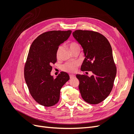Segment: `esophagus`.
I'll use <instances>...</instances> for the list:
<instances>
[{"label":"esophagus","instance_id":"34e87169","mask_svg":"<svg viewBox=\"0 0 134 134\" xmlns=\"http://www.w3.org/2000/svg\"><path fill=\"white\" fill-rule=\"evenodd\" d=\"M75 76V75H74V74H70V75H69V76H70V79H72V78H74Z\"/></svg>","mask_w":134,"mask_h":134}]
</instances>
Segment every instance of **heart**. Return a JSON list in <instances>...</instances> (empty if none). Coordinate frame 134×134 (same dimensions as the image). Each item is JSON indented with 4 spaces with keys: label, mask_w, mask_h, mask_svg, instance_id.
Here are the masks:
<instances>
[{
    "label": "heart",
    "mask_w": 134,
    "mask_h": 134,
    "mask_svg": "<svg viewBox=\"0 0 134 134\" xmlns=\"http://www.w3.org/2000/svg\"><path fill=\"white\" fill-rule=\"evenodd\" d=\"M69 50L72 52L74 50L76 49L79 47V44L74 42H72L69 44ZM62 50V46H59L57 51H56V56L57 58H59V56L60 54V52ZM77 66H78V64L75 62H71V63H67L63 65L62 66V69L64 71H65L69 72H72L76 71Z\"/></svg>",
    "instance_id": "1"
}]
</instances>
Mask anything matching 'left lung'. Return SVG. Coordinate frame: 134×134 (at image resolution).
<instances>
[{
    "instance_id": "obj_1",
    "label": "left lung",
    "mask_w": 134,
    "mask_h": 134,
    "mask_svg": "<svg viewBox=\"0 0 134 134\" xmlns=\"http://www.w3.org/2000/svg\"><path fill=\"white\" fill-rule=\"evenodd\" d=\"M72 36L83 48L81 70L92 72L91 76L76 75L81 96L88 103L98 104L111 93L116 75L111 46L103 35L94 31L76 30Z\"/></svg>"
}]
</instances>
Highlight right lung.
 I'll return each mask as SVG.
<instances>
[{
	"label": "right lung",
	"mask_w": 134,
	"mask_h": 134,
	"mask_svg": "<svg viewBox=\"0 0 134 134\" xmlns=\"http://www.w3.org/2000/svg\"><path fill=\"white\" fill-rule=\"evenodd\" d=\"M71 34V30L44 32L34 40L30 47L24 75L31 95L42 106L50 107L57 103L61 88L70 79L64 71L54 79L51 71L52 64L57 61L58 47L66 41Z\"/></svg>",
	"instance_id": "1"
}]
</instances>
